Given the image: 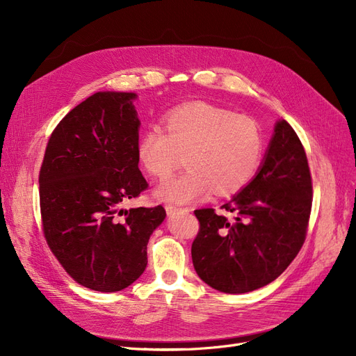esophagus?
Wrapping results in <instances>:
<instances>
[{"instance_id": "1", "label": "esophagus", "mask_w": 356, "mask_h": 356, "mask_svg": "<svg viewBox=\"0 0 356 356\" xmlns=\"http://www.w3.org/2000/svg\"><path fill=\"white\" fill-rule=\"evenodd\" d=\"M166 212H168V215H175L178 212H190V209L177 208V207H174V204H166Z\"/></svg>"}]
</instances>
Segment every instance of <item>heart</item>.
<instances>
[{
  "label": "heart",
  "instance_id": "heart-1",
  "mask_svg": "<svg viewBox=\"0 0 356 356\" xmlns=\"http://www.w3.org/2000/svg\"><path fill=\"white\" fill-rule=\"evenodd\" d=\"M165 130L148 127L136 154L148 175L168 179L186 154L188 169L160 186L157 196L188 203L209 196H230L255 178L264 157V135L254 118L207 102H191L165 117Z\"/></svg>",
  "mask_w": 356,
  "mask_h": 356
}]
</instances>
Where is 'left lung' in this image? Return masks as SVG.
<instances>
[{"label": "left lung", "mask_w": 356, "mask_h": 356, "mask_svg": "<svg viewBox=\"0 0 356 356\" xmlns=\"http://www.w3.org/2000/svg\"><path fill=\"white\" fill-rule=\"evenodd\" d=\"M196 209L200 229L191 245L195 270L204 284L243 294L273 282L305 243L312 209V177L300 138L279 120L255 178L222 204Z\"/></svg>", "instance_id": "8db88e82"}]
</instances>
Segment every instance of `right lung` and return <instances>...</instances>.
<instances>
[{
    "mask_svg": "<svg viewBox=\"0 0 356 356\" xmlns=\"http://www.w3.org/2000/svg\"><path fill=\"white\" fill-rule=\"evenodd\" d=\"M135 93L98 92L51 132L40 169L42 233L75 282L101 293L134 284L165 208L123 209L148 184L138 168Z\"/></svg>",
    "mask_w": 356,
    "mask_h": 356,
    "instance_id": "right-lung-1",
    "label": "right lung"
}]
</instances>
